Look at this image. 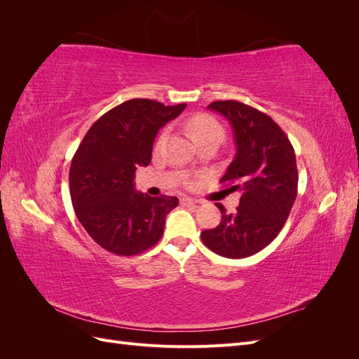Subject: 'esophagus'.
<instances>
[{
    "label": "esophagus",
    "instance_id": "1",
    "mask_svg": "<svg viewBox=\"0 0 359 359\" xmlns=\"http://www.w3.org/2000/svg\"><path fill=\"white\" fill-rule=\"evenodd\" d=\"M180 202H181V205H196V203H199L198 199H193V198H189V196L181 198Z\"/></svg>",
    "mask_w": 359,
    "mask_h": 359
}]
</instances>
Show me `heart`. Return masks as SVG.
Returning a JSON list of instances; mask_svg holds the SVG:
<instances>
[{"label": "heart", "instance_id": "obj_1", "mask_svg": "<svg viewBox=\"0 0 359 359\" xmlns=\"http://www.w3.org/2000/svg\"><path fill=\"white\" fill-rule=\"evenodd\" d=\"M189 130H190V133L198 140H201L203 137H208L211 135H217V133L223 135V130H222L220 124L217 123L212 116L205 115V114H199L196 116H193L189 121ZM161 137L163 136H160V140H161Z\"/></svg>", "mask_w": 359, "mask_h": 359}]
</instances>
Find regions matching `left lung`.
I'll return each mask as SVG.
<instances>
[{
    "instance_id": "1",
    "label": "left lung",
    "mask_w": 359,
    "mask_h": 359,
    "mask_svg": "<svg viewBox=\"0 0 359 359\" xmlns=\"http://www.w3.org/2000/svg\"><path fill=\"white\" fill-rule=\"evenodd\" d=\"M208 109L232 126L236 153L220 182L232 184L227 190L241 191V198L235 214L215 203L222 222L201 238L214 253L243 259L265 248L283 229L298 194L295 151L273 118L252 106L219 100Z\"/></svg>"
}]
</instances>
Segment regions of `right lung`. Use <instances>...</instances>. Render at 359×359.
Listing matches in <instances>:
<instances>
[{
    "label": "right lung",
    "instance_id": "add662e5",
    "mask_svg": "<svg viewBox=\"0 0 359 359\" xmlns=\"http://www.w3.org/2000/svg\"><path fill=\"white\" fill-rule=\"evenodd\" d=\"M186 106L127 100L97 119L83 136L70 165L72 203L83 229L107 252L139 255L161 238L178 198L137 193L135 172L149 165L158 130Z\"/></svg>",
    "mask_w": 359,
    "mask_h": 359
}]
</instances>
